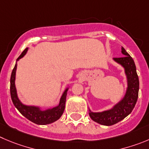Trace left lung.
Wrapping results in <instances>:
<instances>
[{
	"instance_id": "1",
	"label": "left lung",
	"mask_w": 149,
	"mask_h": 149,
	"mask_svg": "<svg viewBox=\"0 0 149 149\" xmlns=\"http://www.w3.org/2000/svg\"><path fill=\"white\" fill-rule=\"evenodd\" d=\"M123 57L114 58L125 68L128 79V89L124 98L112 109L103 112H89L92 120L104 126H112L131 113L137 103L139 92V78L132 56L122 47Z\"/></svg>"
}]
</instances>
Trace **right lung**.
Instances as JSON below:
<instances>
[{
  "instance_id": "add662e5",
  "label": "right lung",
  "mask_w": 149,
  "mask_h": 149,
  "mask_svg": "<svg viewBox=\"0 0 149 149\" xmlns=\"http://www.w3.org/2000/svg\"><path fill=\"white\" fill-rule=\"evenodd\" d=\"M28 48H26L24 51L22 52L20 56L17 58V60L23 57L27 51ZM17 68V63L15 64V68L12 70V74H11L10 78V94L11 98H12V102L15 107L18 109V111L25 117L28 120L36 124L39 125H45L49 124V123H53V122L57 120L58 119L62 116L63 114L64 110L65 107V101H66V95L67 91L68 90H65V92L62 95L61 98L60 103L59 106L54 107L53 109H48L45 111H41L39 108L34 107H27L22 104L18 100L17 96L16 88L15 85V71Z\"/></svg>"
}]
</instances>
